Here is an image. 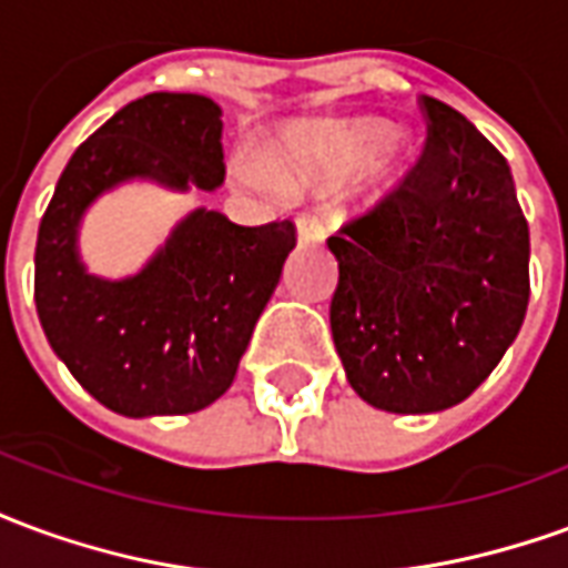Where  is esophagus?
I'll list each match as a JSON object with an SVG mask.
<instances>
[{
  "label": "esophagus",
  "instance_id": "obj_1",
  "mask_svg": "<svg viewBox=\"0 0 568 568\" xmlns=\"http://www.w3.org/2000/svg\"><path fill=\"white\" fill-rule=\"evenodd\" d=\"M297 243L304 246H316V243H325L328 236V227L316 219V215H297Z\"/></svg>",
  "mask_w": 568,
  "mask_h": 568
}]
</instances>
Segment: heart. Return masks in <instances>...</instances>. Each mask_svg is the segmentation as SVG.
Segmentation results:
<instances>
[{"label":"heart","instance_id":"b5f03b06","mask_svg":"<svg viewBox=\"0 0 568 568\" xmlns=\"http://www.w3.org/2000/svg\"><path fill=\"white\" fill-rule=\"evenodd\" d=\"M381 182L402 166V142L386 136L381 121H304L283 130L273 158L243 149L234 158L236 182L267 197H285L288 187L337 185L374 161L379 142Z\"/></svg>","mask_w":568,"mask_h":568}]
</instances>
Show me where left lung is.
Here are the masks:
<instances>
[{
    "instance_id": "8db88e82",
    "label": "left lung",
    "mask_w": 568,
    "mask_h": 568,
    "mask_svg": "<svg viewBox=\"0 0 568 568\" xmlns=\"http://www.w3.org/2000/svg\"><path fill=\"white\" fill-rule=\"evenodd\" d=\"M428 133L395 191L328 236L332 337L358 398L435 414L487 381L529 304V224L511 170L456 109L419 97Z\"/></svg>"
}]
</instances>
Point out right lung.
<instances>
[{
  "label": "right lung",
  "instance_id": "right-lung-1",
  "mask_svg": "<svg viewBox=\"0 0 568 568\" xmlns=\"http://www.w3.org/2000/svg\"><path fill=\"white\" fill-rule=\"evenodd\" d=\"M130 179L215 191L224 182L222 109L200 93H149L81 142L39 224V322L57 358L109 410L194 414L231 389L295 248V224L243 227L200 206L140 273L103 280L79 258L81 215Z\"/></svg>",
  "mask_w": 568,
  "mask_h": 568
}]
</instances>
